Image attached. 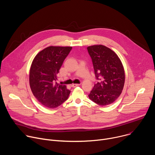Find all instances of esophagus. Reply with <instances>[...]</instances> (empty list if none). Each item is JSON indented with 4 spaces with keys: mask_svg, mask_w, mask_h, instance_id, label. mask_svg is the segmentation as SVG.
Returning a JSON list of instances; mask_svg holds the SVG:
<instances>
[{
    "mask_svg": "<svg viewBox=\"0 0 155 155\" xmlns=\"http://www.w3.org/2000/svg\"><path fill=\"white\" fill-rule=\"evenodd\" d=\"M80 84H72V86L73 87H75L79 86Z\"/></svg>",
    "mask_w": 155,
    "mask_h": 155,
    "instance_id": "34e87169",
    "label": "esophagus"
}]
</instances>
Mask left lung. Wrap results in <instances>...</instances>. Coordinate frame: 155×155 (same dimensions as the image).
I'll use <instances>...</instances> for the list:
<instances>
[{
    "label": "left lung",
    "mask_w": 155,
    "mask_h": 155,
    "mask_svg": "<svg viewBox=\"0 0 155 155\" xmlns=\"http://www.w3.org/2000/svg\"><path fill=\"white\" fill-rule=\"evenodd\" d=\"M87 50L98 81L88 96L101 106L112 104L120 96L124 84L125 74L121 60L114 51L102 45L87 47Z\"/></svg>",
    "instance_id": "left-lung-1"
}]
</instances>
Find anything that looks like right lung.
Masks as SVG:
<instances>
[{"label": "right lung", "instance_id": "1", "mask_svg": "<svg viewBox=\"0 0 155 155\" xmlns=\"http://www.w3.org/2000/svg\"><path fill=\"white\" fill-rule=\"evenodd\" d=\"M72 47H48L34 58L29 72V84L35 98L48 108L59 107L69 97L71 91L56 82L62 63Z\"/></svg>", "mask_w": 155, "mask_h": 155}]
</instances>
